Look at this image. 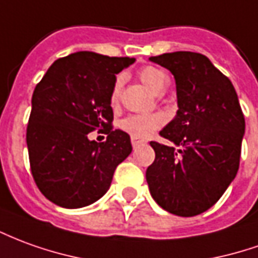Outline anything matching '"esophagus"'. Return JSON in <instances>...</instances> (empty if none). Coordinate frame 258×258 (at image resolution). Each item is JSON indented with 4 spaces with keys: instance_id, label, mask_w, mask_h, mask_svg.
Segmentation results:
<instances>
[{
    "instance_id": "34e87169",
    "label": "esophagus",
    "mask_w": 258,
    "mask_h": 258,
    "mask_svg": "<svg viewBox=\"0 0 258 258\" xmlns=\"http://www.w3.org/2000/svg\"><path fill=\"white\" fill-rule=\"evenodd\" d=\"M131 144H133V147H140V145H142V144H145V141L144 140H141V138H138V137H131Z\"/></svg>"
}]
</instances>
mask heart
<instances>
[{"mask_svg":"<svg viewBox=\"0 0 258 258\" xmlns=\"http://www.w3.org/2000/svg\"><path fill=\"white\" fill-rule=\"evenodd\" d=\"M138 77L141 79L144 85H147L151 91L158 92L162 88H165L167 84L166 74L162 73L160 70L155 67H145L138 73ZM120 86H121V78H117L114 86L111 89L110 100L111 103H116L120 93ZM165 116L162 113H154V114H131L121 120L120 127L128 133L133 137L138 138H147L154 133L155 130L160 128L165 124Z\"/></svg>","mask_w":258,"mask_h":258,"instance_id":"1","label":"heart"}]
</instances>
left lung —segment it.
Here are the masks:
<instances>
[{"label": "left lung", "instance_id": "left-lung-1", "mask_svg": "<svg viewBox=\"0 0 258 258\" xmlns=\"http://www.w3.org/2000/svg\"><path fill=\"white\" fill-rule=\"evenodd\" d=\"M149 60L172 73L179 107L160 131L172 145L151 142L149 192L167 212L194 217L215 204L236 177L244 117L229 78L203 54L174 51Z\"/></svg>", "mask_w": 258, "mask_h": 258}]
</instances>
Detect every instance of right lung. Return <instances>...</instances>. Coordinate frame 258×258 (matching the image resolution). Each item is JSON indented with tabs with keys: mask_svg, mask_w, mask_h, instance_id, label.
I'll return each instance as SVG.
<instances>
[{
	"mask_svg": "<svg viewBox=\"0 0 258 258\" xmlns=\"http://www.w3.org/2000/svg\"><path fill=\"white\" fill-rule=\"evenodd\" d=\"M135 58L78 51L54 61L32 96L26 144L30 169L43 196L62 208L93 204L133 151L127 133L111 128L116 75ZM99 128L104 143L87 134Z\"/></svg>",
	"mask_w": 258,
	"mask_h": 258,
	"instance_id": "obj_1",
	"label": "right lung"
}]
</instances>
